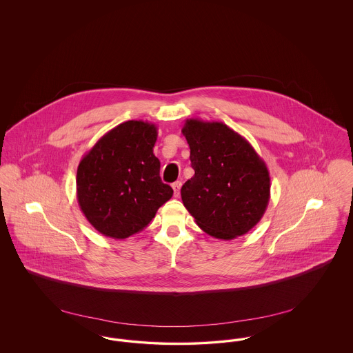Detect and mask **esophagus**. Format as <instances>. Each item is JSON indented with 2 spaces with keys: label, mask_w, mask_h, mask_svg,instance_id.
I'll list each match as a JSON object with an SVG mask.
<instances>
[{
  "label": "esophagus",
  "mask_w": 353,
  "mask_h": 353,
  "mask_svg": "<svg viewBox=\"0 0 353 353\" xmlns=\"http://www.w3.org/2000/svg\"><path fill=\"white\" fill-rule=\"evenodd\" d=\"M173 188V193H174V197H179L180 196V189H181V183L180 181H176L172 184Z\"/></svg>",
  "instance_id": "esophagus-1"
}]
</instances>
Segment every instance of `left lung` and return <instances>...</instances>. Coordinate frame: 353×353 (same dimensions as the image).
Listing matches in <instances>:
<instances>
[{"label":"left lung","instance_id":"left-lung-1","mask_svg":"<svg viewBox=\"0 0 353 353\" xmlns=\"http://www.w3.org/2000/svg\"><path fill=\"white\" fill-rule=\"evenodd\" d=\"M181 132L194 176L181 188L188 212L206 234L230 241L263 217L270 173L252 144L221 121L186 119Z\"/></svg>","mask_w":353,"mask_h":353}]
</instances>
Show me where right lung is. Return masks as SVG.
Returning <instances> with one entry per match:
<instances>
[{
    "label": "right lung",
    "mask_w": 353,
    "mask_h": 353,
    "mask_svg": "<svg viewBox=\"0 0 353 353\" xmlns=\"http://www.w3.org/2000/svg\"><path fill=\"white\" fill-rule=\"evenodd\" d=\"M157 127L128 120L103 134L77 170V199L101 234L124 239L148 226L173 189L160 179L153 154Z\"/></svg>",
    "instance_id": "1"
}]
</instances>
